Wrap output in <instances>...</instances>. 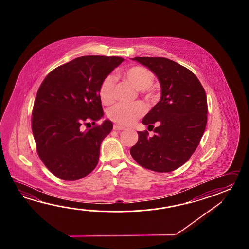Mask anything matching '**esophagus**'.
Masks as SVG:
<instances>
[{"label": "esophagus", "instance_id": "esophagus-1", "mask_svg": "<svg viewBox=\"0 0 249 249\" xmlns=\"http://www.w3.org/2000/svg\"><path fill=\"white\" fill-rule=\"evenodd\" d=\"M113 129L115 130V131H122V130H124L125 128L124 126H121V125H119V124H115L114 126H113Z\"/></svg>", "mask_w": 249, "mask_h": 249}]
</instances>
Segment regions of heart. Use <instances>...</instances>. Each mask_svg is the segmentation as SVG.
Segmentation results:
<instances>
[{"mask_svg": "<svg viewBox=\"0 0 249 249\" xmlns=\"http://www.w3.org/2000/svg\"><path fill=\"white\" fill-rule=\"evenodd\" d=\"M123 76L145 96L146 99H151L152 95L149 86L153 84L154 75L149 69L142 66H133L126 69L123 73ZM99 95L105 105H109L115 101V79L112 75H107L101 81ZM144 112V106L140 102L133 104L119 103L109 108L107 116L112 121L119 124L130 125L142 117Z\"/></svg>", "mask_w": 249, "mask_h": 249, "instance_id": "1", "label": "heart"}]
</instances>
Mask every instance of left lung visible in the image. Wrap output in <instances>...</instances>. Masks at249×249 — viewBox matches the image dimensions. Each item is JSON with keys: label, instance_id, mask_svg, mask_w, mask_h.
Instances as JSON below:
<instances>
[{"label": "left lung", "instance_id": "obj_1", "mask_svg": "<svg viewBox=\"0 0 249 249\" xmlns=\"http://www.w3.org/2000/svg\"><path fill=\"white\" fill-rule=\"evenodd\" d=\"M150 69L161 85V100L144 117L148 131L138 132L130 153L146 169L168 173L179 168L197 148L207 121V101L201 83L190 69L162 57L132 58ZM153 130V129H152Z\"/></svg>", "mask_w": 249, "mask_h": 249}]
</instances>
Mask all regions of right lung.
<instances>
[{
  "label": "right lung",
  "instance_id": "right-lung-1",
  "mask_svg": "<svg viewBox=\"0 0 249 249\" xmlns=\"http://www.w3.org/2000/svg\"><path fill=\"white\" fill-rule=\"evenodd\" d=\"M124 61L121 57L83 56L53 69L38 89L32 131L38 156L50 172L64 180L89 175L99 162L102 141L113 124L83 130L103 117L99 87Z\"/></svg>",
  "mask_w": 249,
  "mask_h": 249
}]
</instances>
